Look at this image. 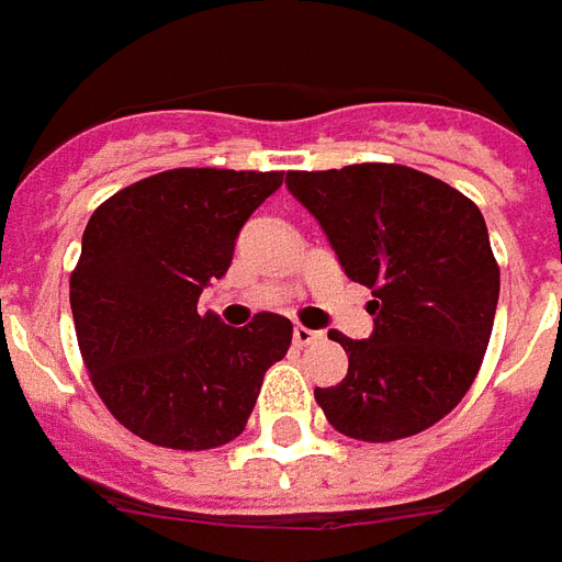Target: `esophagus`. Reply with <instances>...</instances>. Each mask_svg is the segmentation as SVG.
<instances>
[{
    "instance_id": "1",
    "label": "esophagus",
    "mask_w": 562,
    "mask_h": 562,
    "mask_svg": "<svg viewBox=\"0 0 562 562\" xmlns=\"http://www.w3.org/2000/svg\"><path fill=\"white\" fill-rule=\"evenodd\" d=\"M314 341H321V333H314L308 326H296L293 329V345L296 348H305V345H314Z\"/></svg>"
}]
</instances>
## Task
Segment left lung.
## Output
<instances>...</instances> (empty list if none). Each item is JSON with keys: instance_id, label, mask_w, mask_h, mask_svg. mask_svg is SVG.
I'll return each mask as SVG.
<instances>
[{"instance_id": "8db88e82", "label": "left lung", "mask_w": 562, "mask_h": 562, "mask_svg": "<svg viewBox=\"0 0 562 562\" xmlns=\"http://www.w3.org/2000/svg\"><path fill=\"white\" fill-rule=\"evenodd\" d=\"M288 190L324 226L345 274L375 296L366 305L372 336L329 333L348 353V375L314 390L326 420L360 441L439 424L479 375L499 300L479 205L396 162L288 172Z\"/></svg>"}]
</instances>
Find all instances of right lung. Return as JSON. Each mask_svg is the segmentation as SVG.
<instances>
[{
	"instance_id": "right-lung-1",
	"label": "right lung",
	"mask_w": 562,
	"mask_h": 562,
	"mask_svg": "<svg viewBox=\"0 0 562 562\" xmlns=\"http://www.w3.org/2000/svg\"><path fill=\"white\" fill-rule=\"evenodd\" d=\"M281 181L284 172L169 169L93 211L69 278L71 317L99 400L138 439L175 451L233 441L266 369L288 353L293 324L281 314L236 329L196 308Z\"/></svg>"
}]
</instances>
